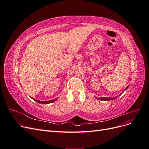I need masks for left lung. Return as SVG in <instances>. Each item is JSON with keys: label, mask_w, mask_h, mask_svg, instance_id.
Masks as SVG:
<instances>
[{"label": "left lung", "mask_w": 149, "mask_h": 149, "mask_svg": "<svg viewBox=\"0 0 149 149\" xmlns=\"http://www.w3.org/2000/svg\"><path fill=\"white\" fill-rule=\"evenodd\" d=\"M127 89V88H126L125 89H124V91L125 90ZM124 91H123V92ZM121 93V94H122ZM97 100H101V101H110V100H114L115 98H112V97H100V98H97Z\"/></svg>", "instance_id": "obj_1"}]
</instances>
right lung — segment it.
<instances>
[{
	"mask_svg": "<svg viewBox=\"0 0 149 149\" xmlns=\"http://www.w3.org/2000/svg\"><path fill=\"white\" fill-rule=\"evenodd\" d=\"M33 100H35V101H37L38 103H41V104H48V103H52L53 102H55V101H56L57 99H55V100H50V101H38V100H36L35 99L32 98Z\"/></svg>",
	"mask_w": 149,
	"mask_h": 149,
	"instance_id": "obj_1",
	"label": "right lung"
}]
</instances>
